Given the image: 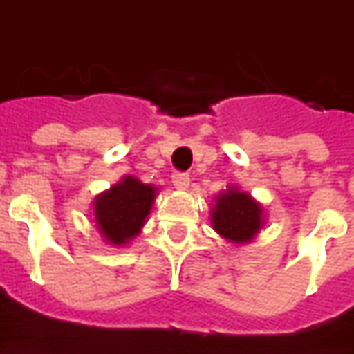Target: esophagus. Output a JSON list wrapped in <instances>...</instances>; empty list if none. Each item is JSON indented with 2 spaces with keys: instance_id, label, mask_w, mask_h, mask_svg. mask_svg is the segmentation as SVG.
<instances>
[{
  "instance_id": "obj_1",
  "label": "esophagus",
  "mask_w": 354,
  "mask_h": 354,
  "mask_svg": "<svg viewBox=\"0 0 354 354\" xmlns=\"http://www.w3.org/2000/svg\"><path fill=\"white\" fill-rule=\"evenodd\" d=\"M172 184L176 189H187V185H189V174H185V172H174L172 174Z\"/></svg>"
}]
</instances>
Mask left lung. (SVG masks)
Segmentation results:
<instances>
[{
	"label": "left lung",
	"mask_w": 354,
	"mask_h": 354,
	"mask_svg": "<svg viewBox=\"0 0 354 354\" xmlns=\"http://www.w3.org/2000/svg\"><path fill=\"white\" fill-rule=\"evenodd\" d=\"M212 230L236 245L251 243L266 224L261 203L236 185L222 189L211 209Z\"/></svg>",
	"instance_id": "obj_1"
}]
</instances>
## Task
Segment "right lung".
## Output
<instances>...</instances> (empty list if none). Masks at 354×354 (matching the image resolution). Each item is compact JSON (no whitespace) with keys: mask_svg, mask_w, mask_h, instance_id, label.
Here are the masks:
<instances>
[{"mask_svg":"<svg viewBox=\"0 0 354 354\" xmlns=\"http://www.w3.org/2000/svg\"><path fill=\"white\" fill-rule=\"evenodd\" d=\"M157 187L124 176L93 201V222L109 245L122 247L142 232L157 197Z\"/></svg>","mask_w":354,"mask_h":354,"instance_id":"add662e5","label":"right lung"}]
</instances>
